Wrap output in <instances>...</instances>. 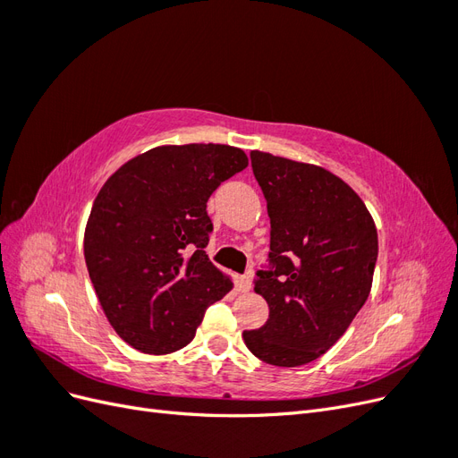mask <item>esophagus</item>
Wrapping results in <instances>:
<instances>
[{
    "label": "esophagus",
    "instance_id": "34e87169",
    "mask_svg": "<svg viewBox=\"0 0 458 458\" xmlns=\"http://www.w3.org/2000/svg\"><path fill=\"white\" fill-rule=\"evenodd\" d=\"M239 290L241 293H250L252 290V276L250 275H242L239 279Z\"/></svg>",
    "mask_w": 458,
    "mask_h": 458
}]
</instances>
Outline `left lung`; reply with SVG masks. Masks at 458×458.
<instances>
[{
  "label": "left lung",
  "mask_w": 458,
  "mask_h": 458,
  "mask_svg": "<svg viewBox=\"0 0 458 458\" xmlns=\"http://www.w3.org/2000/svg\"><path fill=\"white\" fill-rule=\"evenodd\" d=\"M250 158L271 219L269 266L254 279L269 318L242 338L261 361L300 367L328 352L363 308L378 234L365 202L335 174L259 150Z\"/></svg>",
  "instance_id": "8db88e82"
}]
</instances>
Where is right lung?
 <instances>
[{
  "instance_id": "obj_1",
  "label": "right lung",
  "mask_w": 458,
  "mask_h": 458,
  "mask_svg": "<svg viewBox=\"0 0 458 458\" xmlns=\"http://www.w3.org/2000/svg\"><path fill=\"white\" fill-rule=\"evenodd\" d=\"M248 165L229 145H164L106 179L84 234L89 279L108 323L150 355L182 350L208 306L233 288L204 252L212 192Z\"/></svg>"
}]
</instances>
